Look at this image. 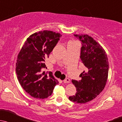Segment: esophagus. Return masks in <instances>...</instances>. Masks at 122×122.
Returning <instances> with one entry per match:
<instances>
[{"label":"esophagus","mask_w":122,"mask_h":122,"mask_svg":"<svg viewBox=\"0 0 122 122\" xmlns=\"http://www.w3.org/2000/svg\"><path fill=\"white\" fill-rule=\"evenodd\" d=\"M63 82L65 83H69L70 82V79L69 78H66V79H65L63 80Z\"/></svg>","instance_id":"1"}]
</instances>
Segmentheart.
Instances as JSON below:
<instances>
[{
	"mask_svg": "<svg viewBox=\"0 0 122 122\" xmlns=\"http://www.w3.org/2000/svg\"><path fill=\"white\" fill-rule=\"evenodd\" d=\"M70 42H71V41H70V42H69V43H70Z\"/></svg>",
	"mask_w": 122,
	"mask_h": 122,
	"instance_id": "heart-1",
	"label": "heart"
}]
</instances>
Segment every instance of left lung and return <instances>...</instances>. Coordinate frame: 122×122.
Returning <instances> with one entry per match:
<instances>
[{"mask_svg": "<svg viewBox=\"0 0 122 122\" xmlns=\"http://www.w3.org/2000/svg\"><path fill=\"white\" fill-rule=\"evenodd\" d=\"M74 36L81 42L80 57L86 70L80 75V80H71L77 92L69 99L77 103H85L96 98L105 88L109 62L104 49L92 37L87 35Z\"/></svg>", "mask_w": 122, "mask_h": 122, "instance_id": "8db88e82", "label": "left lung"}]
</instances>
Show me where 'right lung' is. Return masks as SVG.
Masks as SVG:
<instances>
[{"mask_svg":"<svg viewBox=\"0 0 122 122\" xmlns=\"http://www.w3.org/2000/svg\"><path fill=\"white\" fill-rule=\"evenodd\" d=\"M61 36L50 30L36 32L26 39L17 56V79L24 90L35 98L48 97L59 83L52 72L47 74L42 70L46 68L45 59L49 57Z\"/></svg>","mask_w":122,"mask_h":122,"instance_id":"obj_1","label":"right lung"}]
</instances>
